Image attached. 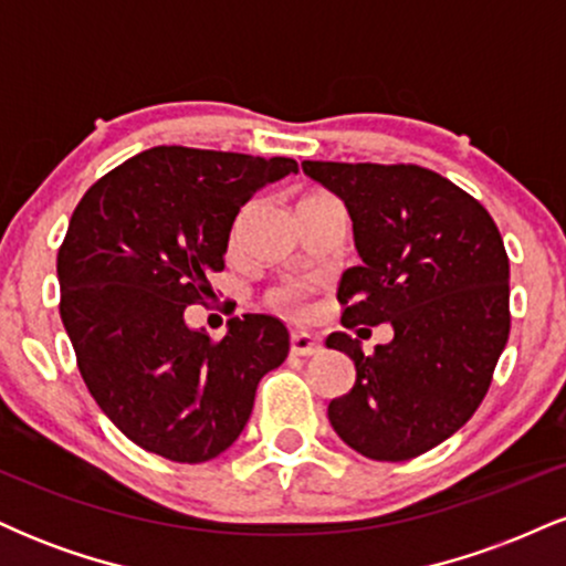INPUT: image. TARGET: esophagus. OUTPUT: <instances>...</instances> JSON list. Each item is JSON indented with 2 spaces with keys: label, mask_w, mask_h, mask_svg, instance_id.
I'll use <instances>...</instances> for the list:
<instances>
[{
  "label": "esophagus",
  "mask_w": 566,
  "mask_h": 566,
  "mask_svg": "<svg viewBox=\"0 0 566 566\" xmlns=\"http://www.w3.org/2000/svg\"><path fill=\"white\" fill-rule=\"evenodd\" d=\"M319 340L308 333H292L290 337V354L292 356H314L319 354Z\"/></svg>",
  "instance_id": "obj_1"
}]
</instances>
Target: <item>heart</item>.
I'll use <instances>...</instances> for the list:
<instances>
[{
    "instance_id": "1",
    "label": "heart",
    "mask_w": 566,
    "mask_h": 566,
    "mask_svg": "<svg viewBox=\"0 0 566 566\" xmlns=\"http://www.w3.org/2000/svg\"><path fill=\"white\" fill-rule=\"evenodd\" d=\"M311 197H319V193H311ZM308 295H311V287L305 282H282L276 284L274 290H269V295L265 297H269V303L274 305V308L284 311V314L301 316L308 311Z\"/></svg>"
}]
</instances>
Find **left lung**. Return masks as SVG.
<instances>
[{
    "label": "left lung",
    "instance_id": "left-lung-1",
    "mask_svg": "<svg viewBox=\"0 0 566 566\" xmlns=\"http://www.w3.org/2000/svg\"><path fill=\"white\" fill-rule=\"evenodd\" d=\"M303 172L354 220L361 265L337 290L343 327H394L369 356L356 337H327L356 365L354 388L329 401V423L365 458H418L469 423L509 343L503 237L471 193L428 167L303 161Z\"/></svg>",
    "mask_w": 566,
    "mask_h": 566
}]
</instances>
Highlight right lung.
<instances>
[{
  "instance_id": "right-lung-1",
  "label": "right lung",
  "mask_w": 566,
  "mask_h": 566,
  "mask_svg": "<svg viewBox=\"0 0 566 566\" xmlns=\"http://www.w3.org/2000/svg\"><path fill=\"white\" fill-rule=\"evenodd\" d=\"M287 157L157 146L90 186L57 250L61 319L84 386L129 441L175 463L229 450L255 388L287 359L290 333L265 314L233 316L212 340L184 319L223 271L233 218Z\"/></svg>"
}]
</instances>
